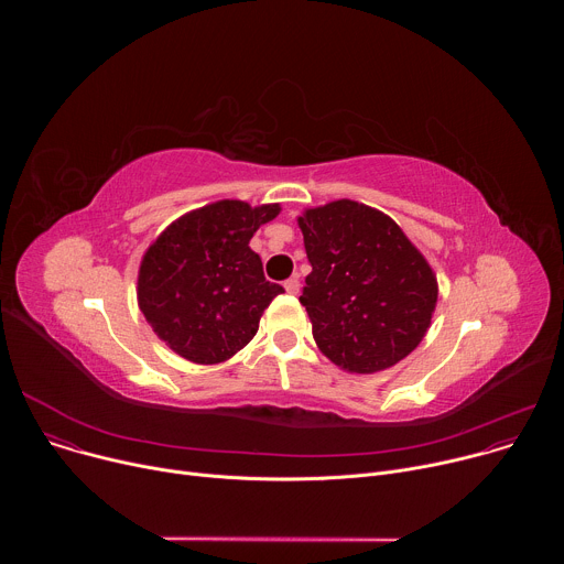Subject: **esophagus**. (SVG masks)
Masks as SVG:
<instances>
[{
	"label": "esophagus",
	"instance_id": "34e87169",
	"mask_svg": "<svg viewBox=\"0 0 564 564\" xmlns=\"http://www.w3.org/2000/svg\"><path fill=\"white\" fill-rule=\"evenodd\" d=\"M283 288H285V292H288V294H296V292H299V288H301V283H299V276H292V279H288V281L283 283Z\"/></svg>",
	"mask_w": 564,
	"mask_h": 564
}]
</instances>
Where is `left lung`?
<instances>
[{
  "instance_id": "1",
  "label": "left lung",
  "mask_w": 564,
  "mask_h": 564,
  "mask_svg": "<svg viewBox=\"0 0 564 564\" xmlns=\"http://www.w3.org/2000/svg\"><path fill=\"white\" fill-rule=\"evenodd\" d=\"M296 220L312 265L299 301L318 350L357 375L409 357L437 305L424 254L390 216L357 200L312 207Z\"/></svg>"
}]
</instances>
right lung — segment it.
Masks as SVG:
<instances>
[{
  "label": "right lung",
  "mask_w": 564,
  "mask_h": 564,
  "mask_svg": "<svg viewBox=\"0 0 564 564\" xmlns=\"http://www.w3.org/2000/svg\"><path fill=\"white\" fill-rule=\"evenodd\" d=\"M279 212V203L216 200L160 231L138 270V305L160 341L203 366L252 341L283 288L265 281L250 240Z\"/></svg>",
  "instance_id": "obj_1"
}]
</instances>
